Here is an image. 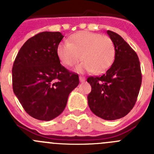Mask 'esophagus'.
<instances>
[{"label": "esophagus", "instance_id": "34e87169", "mask_svg": "<svg viewBox=\"0 0 154 154\" xmlns=\"http://www.w3.org/2000/svg\"><path fill=\"white\" fill-rule=\"evenodd\" d=\"M79 80H80V82H85V77H84V76L80 75L79 76Z\"/></svg>", "mask_w": 154, "mask_h": 154}]
</instances>
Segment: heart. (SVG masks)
Segmentation results:
<instances>
[{
  "label": "heart",
  "instance_id": "obj_1",
  "mask_svg": "<svg viewBox=\"0 0 154 154\" xmlns=\"http://www.w3.org/2000/svg\"><path fill=\"white\" fill-rule=\"evenodd\" d=\"M56 52L58 59L65 66L72 67L82 57L83 61L77 66V71L100 74L113 63L116 47L110 37L84 31L74 34L69 42H60Z\"/></svg>",
  "mask_w": 154,
  "mask_h": 154
}]
</instances>
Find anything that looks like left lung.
I'll use <instances>...</instances> for the list:
<instances>
[{
	"label": "left lung",
	"instance_id": "obj_1",
	"mask_svg": "<svg viewBox=\"0 0 154 154\" xmlns=\"http://www.w3.org/2000/svg\"><path fill=\"white\" fill-rule=\"evenodd\" d=\"M116 47L114 62L101 76H89L92 91L88 103L95 115L115 120L127 115L137 100L142 82L140 64L136 51L119 35L107 31Z\"/></svg>",
	"mask_w": 154,
	"mask_h": 154
}]
</instances>
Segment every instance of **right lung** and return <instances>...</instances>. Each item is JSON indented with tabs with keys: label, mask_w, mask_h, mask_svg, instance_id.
Instances as JSON below:
<instances>
[{
	"label": "right lung",
	"mask_w": 154,
	"mask_h": 154,
	"mask_svg": "<svg viewBox=\"0 0 154 154\" xmlns=\"http://www.w3.org/2000/svg\"><path fill=\"white\" fill-rule=\"evenodd\" d=\"M63 37L58 31L37 34L23 45L14 62V92L25 112L39 120L60 115L69 93L79 84V75L65 69L57 56Z\"/></svg>",
	"instance_id": "add662e5"
}]
</instances>
